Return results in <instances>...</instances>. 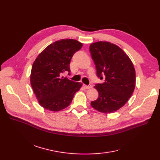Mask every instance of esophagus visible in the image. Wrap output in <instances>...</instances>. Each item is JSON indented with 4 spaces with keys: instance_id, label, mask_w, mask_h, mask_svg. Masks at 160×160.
Wrapping results in <instances>:
<instances>
[{
    "instance_id": "1",
    "label": "esophagus",
    "mask_w": 160,
    "mask_h": 160,
    "mask_svg": "<svg viewBox=\"0 0 160 160\" xmlns=\"http://www.w3.org/2000/svg\"><path fill=\"white\" fill-rule=\"evenodd\" d=\"M83 87H84V88H86V89H89V88H92V85H83Z\"/></svg>"
}]
</instances>
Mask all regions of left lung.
<instances>
[{"mask_svg": "<svg viewBox=\"0 0 160 160\" xmlns=\"http://www.w3.org/2000/svg\"><path fill=\"white\" fill-rule=\"evenodd\" d=\"M89 50L96 65V75L103 83L95 84L99 96L91 106L103 113L116 111L128 102L135 89V72L130 58L117 45L98 42Z\"/></svg>", "mask_w": 160, "mask_h": 160, "instance_id": "8db88e82", "label": "left lung"}]
</instances>
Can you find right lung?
<instances>
[{"instance_id":"right-lung-1","label":"right lung","mask_w":160,"mask_h":160,"mask_svg":"<svg viewBox=\"0 0 160 160\" xmlns=\"http://www.w3.org/2000/svg\"><path fill=\"white\" fill-rule=\"evenodd\" d=\"M82 44L73 39H62L50 44L38 56L33 63L30 83L42 107L51 111L62 110L71 103L75 93L82 87L61 77L70 75V64L74 53Z\"/></svg>"}]
</instances>
